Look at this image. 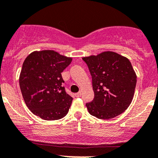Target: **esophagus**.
Returning <instances> with one entry per match:
<instances>
[{
    "mask_svg": "<svg viewBox=\"0 0 158 158\" xmlns=\"http://www.w3.org/2000/svg\"><path fill=\"white\" fill-rule=\"evenodd\" d=\"M75 96H76V97H80V96H81V93H80V92H79V93H76V94H75Z\"/></svg>",
    "mask_w": 158,
    "mask_h": 158,
    "instance_id": "1",
    "label": "esophagus"
}]
</instances>
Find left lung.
Returning <instances> with one entry per match:
<instances>
[{
    "label": "left lung",
    "mask_w": 158,
    "mask_h": 158,
    "mask_svg": "<svg viewBox=\"0 0 158 158\" xmlns=\"http://www.w3.org/2000/svg\"><path fill=\"white\" fill-rule=\"evenodd\" d=\"M93 80L94 99L85 104L92 116L109 120L121 114L131 105L137 76L127 58L113 52L82 58Z\"/></svg>",
    "instance_id": "8db88e82"
}]
</instances>
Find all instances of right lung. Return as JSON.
Instances as JSON below:
<instances>
[{"mask_svg": "<svg viewBox=\"0 0 158 158\" xmlns=\"http://www.w3.org/2000/svg\"><path fill=\"white\" fill-rule=\"evenodd\" d=\"M72 60L53 50L33 52L26 58L20 74V89L34 114L56 120L68 113L73 97L62 85V73Z\"/></svg>", "mask_w": 158, "mask_h": 158, "instance_id": "obj_1", "label": "right lung"}]
</instances>
